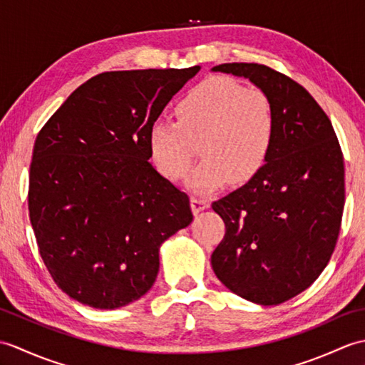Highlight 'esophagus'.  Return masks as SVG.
Returning a JSON list of instances; mask_svg holds the SVG:
<instances>
[{"mask_svg":"<svg viewBox=\"0 0 365 365\" xmlns=\"http://www.w3.org/2000/svg\"><path fill=\"white\" fill-rule=\"evenodd\" d=\"M208 207H210L208 200L200 199V197H191V208L195 213H197L200 210H205V208H208Z\"/></svg>","mask_w":365,"mask_h":365,"instance_id":"esophagus-1","label":"esophagus"}]
</instances>
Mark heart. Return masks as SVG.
<instances>
[{
  "mask_svg": "<svg viewBox=\"0 0 365 365\" xmlns=\"http://www.w3.org/2000/svg\"><path fill=\"white\" fill-rule=\"evenodd\" d=\"M175 120L158 119L149 131V152L169 180L187 174L199 141L202 160L187 185L210 192L230 180L245 183L267 165L277 119L273 102L260 89H247L229 76H208L175 105Z\"/></svg>",
  "mask_w": 365,
  "mask_h": 365,
  "instance_id": "1",
  "label": "heart"
}]
</instances>
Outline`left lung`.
Wrapping results in <instances>:
<instances>
[{"mask_svg":"<svg viewBox=\"0 0 365 365\" xmlns=\"http://www.w3.org/2000/svg\"><path fill=\"white\" fill-rule=\"evenodd\" d=\"M212 71L254 83L273 102L277 119L267 165L212 204L226 224L212 267L238 297L281 304L306 290L334 252L345 204L342 149L327 113L287 75L254 63Z\"/></svg>","mask_w":365,"mask_h":365,"instance_id":"1","label":"left lung"}]
</instances>
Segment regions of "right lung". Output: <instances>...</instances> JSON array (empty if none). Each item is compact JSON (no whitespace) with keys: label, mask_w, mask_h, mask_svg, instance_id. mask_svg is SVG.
Returning <instances> with one entry per match:
<instances>
[{"label":"right lung","mask_w":365,"mask_h":365,"mask_svg":"<svg viewBox=\"0 0 365 365\" xmlns=\"http://www.w3.org/2000/svg\"><path fill=\"white\" fill-rule=\"evenodd\" d=\"M105 72L75 89L34 143L28 210L61 290L96 309L150 290L161 243L192 220L190 197L150 163L149 131L199 72Z\"/></svg>","instance_id":"obj_1"}]
</instances>
